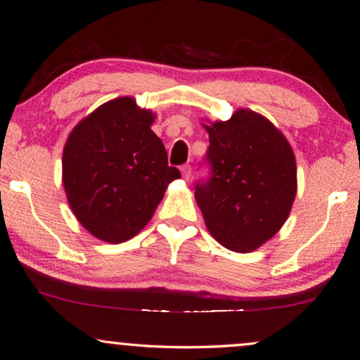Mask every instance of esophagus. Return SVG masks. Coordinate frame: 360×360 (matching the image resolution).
<instances>
[{
  "mask_svg": "<svg viewBox=\"0 0 360 360\" xmlns=\"http://www.w3.org/2000/svg\"><path fill=\"white\" fill-rule=\"evenodd\" d=\"M180 170H181V175H184V179L190 180V176H191V166H190V164H184V166L180 167Z\"/></svg>",
  "mask_w": 360,
  "mask_h": 360,
  "instance_id": "1",
  "label": "esophagus"
}]
</instances>
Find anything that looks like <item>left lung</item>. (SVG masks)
I'll list each match as a JSON object with an SVG mask.
<instances>
[{"label": "left lung", "instance_id": "obj_1", "mask_svg": "<svg viewBox=\"0 0 360 360\" xmlns=\"http://www.w3.org/2000/svg\"><path fill=\"white\" fill-rule=\"evenodd\" d=\"M209 175L194 196L205 226L234 252H252L279 231L297 194L293 151L278 129L250 110L204 126Z\"/></svg>", "mask_w": 360, "mask_h": 360}]
</instances>
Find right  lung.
<instances>
[{
  "label": "right lung",
  "mask_w": 360,
  "mask_h": 360,
  "mask_svg": "<svg viewBox=\"0 0 360 360\" xmlns=\"http://www.w3.org/2000/svg\"><path fill=\"white\" fill-rule=\"evenodd\" d=\"M155 116L131 97L98 107L73 129L62 167L68 204L87 231L105 243L134 238L180 170L151 131Z\"/></svg>",
  "instance_id": "obj_1"
}]
</instances>
